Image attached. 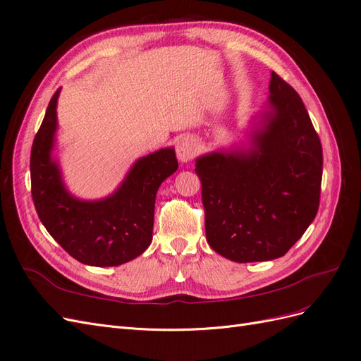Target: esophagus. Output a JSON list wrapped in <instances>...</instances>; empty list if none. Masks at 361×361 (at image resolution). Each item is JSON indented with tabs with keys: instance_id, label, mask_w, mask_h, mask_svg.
<instances>
[{
	"instance_id": "esophagus-1",
	"label": "esophagus",
	"mask_w": 361,
	"mask_h": 361,
	"mask_svg": "<svg viewBox=\"0 0 361 361\" xmlns=\"http://www.w3.org/2000/svg\"><path fill=\"white\" fill-rule=\"evenodd\" d=\"M195 154H197V143H195V140L192 137L187 135L178 141L176 155L180 162L191 161L195 157Z\"/></svg>"
}]
</instances>
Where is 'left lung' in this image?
Instances as JSON below:
<instances>
[{"label":"left lung","mask_w":361,"mask_h":361,"mask_svg":"<svg viewBox=\"0 0 361 361\" xmlns=\"http://www.w3.org/2000/svg\"><path fill=\"white\" fill-rule=\"evenodd\" d=\"M268 105L248 149L195 161L207 244L239 264L285 256L319 207L321 140L301 97L276 72Z\"/></svg>","instance_id":"obj_1"}]
</instances>
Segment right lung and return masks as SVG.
Wrapping results in <instances>:
<instances>
[{"instance_id": "1", "label": "right lung", "mask_w": 361, "mask_h": 361, "mask_svg": "<svg viewBox=\"0 0 361 361\" xmlns=\"http://www.w3.org/2000/svg\"><path fill=\"white\" fill-rule=\"evenodd\" d=\"M51 97L32 141L31 195L49 235L84 265L117 267L135 259L150 245L159 185L178 170L173 147L140 158L122 185L105 199L73 197L51 154L57 130V99Z\"/></svg>"}]
</instances>
